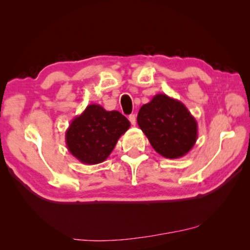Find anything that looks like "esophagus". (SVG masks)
I'll return each instance as SVG.
<instances>
[{"label":"esophagus","instance_id":"34e87169","mask_svg":"<svg viewBox=\"0 0 250 250\" xmlns=\"http://www.w3.org/2000/svg\"><path fill=\"white\" fill-rule=\"evenodd\" d=\"M129 120H130L131 125H135V124H137V117H135V115H130Z\"/></svg>","mask_w":250,"mask_h":250}]
</instances>
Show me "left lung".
<instances>
[{"mask_svg": "<svg viewBox=\"0 0 250 250\" xmlns=\"http://www.w3.org/2000/svg\"><path fill=\"white\" fill-rule=\"evenodd\" d=\"M138 125L153 149L167 159L188 154L197 139V122L188 108L166 94L155 95L139 110Z\"/></svg>", "mask_w": 250, "mask_h": 250, "instance_id": "8db88e82", "label": "left lung"}]
</instances>
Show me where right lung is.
I'll return each mask as SVG.
<instances>
[{
  "mask_svg": "<svg viewBox=\"0 0 250 250\" xmlns=\"http://www.w3.org/2000/svg\"><path fill=\"white\" fill-rule=\"evenodd\" d=\"M129 128V120L119 111H107L100 104H89L66 130L67 149L83 164L101 163Z\"/></svg>",
  "mask_w": 250,
  "mask_h": 250,
  "instance_id": "right-lung-1",
  "label": "right lung"
}]
</instances>
